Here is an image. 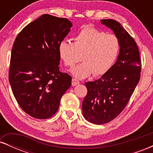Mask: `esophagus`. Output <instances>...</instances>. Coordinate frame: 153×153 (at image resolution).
<instances>
[{
    "instance_id": "esophagus-1",
    "label": "esophagus",
    "mask_w": 153,
    "mask_h": 153,
    "mask_svg": "<svg viewBox=\"0 0 153 153\" xmlns=\"http://www.w3.org/2000/svg\"><path fill=\"white\" fill-rule=\"evenodd\" d=\"M79 83H80V82H79L78 80L75 78H73V80H72V85L73 86H75V85H78Z\"/></svg>"
}]
</instances>
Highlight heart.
Masks as SVG:
<instances>
[{"label": "heart", "mask_w": 153, "mask_h": 153, "mask_svg": "<svg viewBox=\"0 0 153 153\" xmlns=\"http://www.w3.org/2000/svg\"><path fill=\"white\" fill-rule=\"evenodd\" d=\"M121 44L114 34H106L92 26H84L74 37V42L63 40L58 45V54L65 65L72 68L80 59L82 62L71 70L75 78L83 79L94 73H106L119 57Z\"/></svg>", "instance_id": "obj_1"}]
</instances>
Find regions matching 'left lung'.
I'll use <instances>...</instances> for the list:
<instances>
[{"instance_id": "1", "label": "left lung", "mask_w": 153, "mask_h": 153, "mask_svg": "<svg viewBox=\"0 0 153 153\" xmlns=\"http://www.w3.org/2000/svg\"><path fill=\"white\" fill-rule=\"evenodd\" d=\"M101 24L114 31L121 44L113 67L95 81L85 82L88 93L82 101V114L89 122L103 124L124 110L140 81L141 60L137 45L117 21L102 19Z\"/></svg>"}]
</instances>
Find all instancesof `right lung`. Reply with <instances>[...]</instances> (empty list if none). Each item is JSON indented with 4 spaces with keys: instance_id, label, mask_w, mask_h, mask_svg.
Masks as SVG:
<instances>
[{
    "instance_id": "obj_1",
    "label": "right lung",
    "mask_w": 153,
    "mask_h": 153,
    "mask_svg": "<svg viewBox=\"0 0 153 153\" xmlns=\"http://www.w3.org/2000/svg\"><path fill=\"white\" fill-rule=\"evenodd\" d=\"M72 26L65 18L43 14L25 26L13 43L9 82L19 106L34 118L52 117L71 87V75L59 71L57 48Z\"/></svg>"
}]
</instances>
